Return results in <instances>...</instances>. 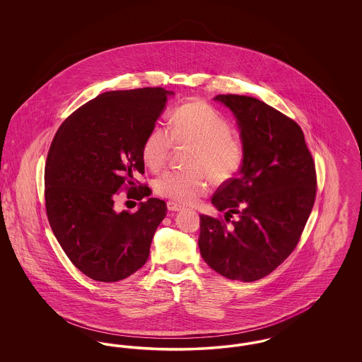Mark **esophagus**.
Returning a JSON list of instances; mask_svg holds the SVG:
<instances>
[{
	"mask_svg": "<svg viewBox=\"0 0 362 362\" xmlns=\"http://www.w3.org/2000/svg\"><path fill=\"white\" fill-rule=\"evenodd\" d=\"M167 209H168L170 211H179V210L183 209V206L179 205V204H176V202H173V201H168V202H167Z\"/></svg>",
	"mask_w": 362,
	"mask_h": 362,
	"instance_id": "1",
	"label": "esophagus"
}]
</instances>
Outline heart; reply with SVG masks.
<instances>
[{
    "label": "heart",
    "instance_id": "obj_1",
    "mask_svg": "<svg viewBox=\"0 0 362 362\" xmlns=\"http://www.w3.org/2000/svg\"><path fill=\"white\" fill-rule=\"evenodd\" d=\"M173 146L191 148L187 165L194 170H171L160 175L153 189L157 195L176 202H192L207 189V175L217 183L226 182L240 170L244 149L232 136L230 122L211 104L194 100L179 105L170 132L156 124L144 141L142 158L152 171L168 161Z\"/></svg>",
    "mask_w": 362,
    "mask_h": 362
}]
</instances>
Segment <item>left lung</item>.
Instances as JSON below:
<instances>
[{
    "label": "left lung",
    "mask_w": 362,
    "mask_h": 362,
    "mask_svg": "<svg viewBox=\"0 0 362 362\" xmlns=\"http://www.w3.org/2000/svg\"><path fill=\"white\" fill-rule=\"evenodd\" d=\"M235 114L243 164L211 204L224 217L201 214L199 251L229 279L269 276L298 244L316 198L315 161L301 127L251 96L217 95Z\"/></svg>",
    "instance_id": "1"
}]
</instances>
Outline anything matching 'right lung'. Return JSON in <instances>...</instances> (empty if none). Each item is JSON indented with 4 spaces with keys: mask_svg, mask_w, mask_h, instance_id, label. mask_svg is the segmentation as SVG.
<instances>
[{
    "mask_svg": "<svg viewBox=\"0 0 362 362\" xmlns=\"http://www.w3.org/2000/svg\"><path fill=\"white\" fill-rule=\"evenodd\" d=\"M164 88L111 90L77 108L59 126L45 167L46 213L70 262L86 276L117 282L149 258L156 229L167 205L141 202L136 213L115 210V195L141 201L151 189L144 173V141L160 117Z\"/></svg>",
    "mask_w": 362,
    "mask_h": 362,
    "instance_id": "right-lung-1",
    "label": "right lung"
}]
</instances>
